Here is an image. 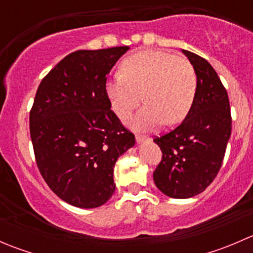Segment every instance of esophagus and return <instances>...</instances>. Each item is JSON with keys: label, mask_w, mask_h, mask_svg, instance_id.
<instances>
[{"label": "esophagus", "mask_w": 253, "mask_h": 253, "mask_svg": "<svg viewBox=\"0 0 253 253\" xmlns=\"http://www.w3.org/2000/svg\"><path fill=\"white\" fill-rule=\"evenodd\" d=\"M136 141H137V143H138V144H141V143H145V142L149 141V138H148V137H145V136H141V134H137Z\"/></svg>", "instance_id": "34e87169"}]
</instances>
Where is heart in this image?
Returning a JSON list of instances; mask_svg holds the SVG:
<instances>
[{
    "instance_id": "b5f03b06",
    "label": "heart",
    "mask_w": 253,
    "mask_h": 253,
    "mask_svg": "<svg viewBox=\"0 0 253 253\" xmlns=\"http://www.w3.org/2000/svg\"><path fill=\"white\" fill-rule=\"evenodd\" d=\"M122 75L106 82L105 90L112 111L127 119L143 99L145 105L129 120L138 131L157 128L167 120L169 125L182 121L192 106L197 79L185 57L165 51H139L121 65Z\"/></svg>"
}]
</instances>
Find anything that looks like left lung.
<instances>
[{
    "label": "left lung",
    "mask_w": 253,
    "mask_h": 253,
    "mask_svg": "<svg viewBox=\"0 0 253 253\" xmlns=\"http://www.w3.org/2000/svg\"><path fill=\"white\" fill-rule=\"evenodd\" d=\"M197 77L195 99L185 120L174 131L155 138L163 152L153 178L171 198L200 195L215 178L231 134L228 93L208 61L182 50Z\"/></svg>",
    "instance_id": "8db88e82"
}]
</instances>
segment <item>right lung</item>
<instances>
[{
    "mask_svg": "<svg viewBox=\"0 0 253 253\" xmlns=\"http://www.w3.org/2000/svg\"><path fill=\"white\" fill-rule=\"evenodd\" d=\"M128 46L79 50L42 81L30 111L37 164L48 187L78 208H96L114 193V167L136 143L106 95V76Z\"/></svg>",
    "mask_w": 253,
    "mask_h": 253,
    "instance_id": "obj_1",
    "label": "right lung"
}]
</instances>
